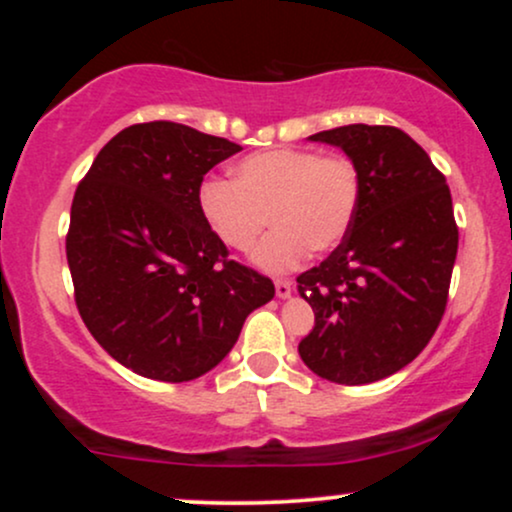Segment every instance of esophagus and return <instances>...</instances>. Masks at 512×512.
Listing matches in <instances>:
<instances>
[{
	"mask_svg": "<svg viewBox=\"0 0 512 512\" xmlns=\"http://www.w3.org/2000/svg\"><path fill=\"white\" fill-rule=\"evenodd\" d=\"M274 289H276V296H279V298H289L291 291H293V281H289V279H276L274 281Z\"/></svg>",
	"mask_w": 512,
	"mask_h": 512,
	"instance_id": "esophagus-1",
	"label": "esophagus"
}]
</instances>
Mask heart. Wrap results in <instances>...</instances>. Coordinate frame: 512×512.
<instances>
[{"label":"heart","instance_id":"obj_1","mask_svg":"<svg viewBox=\"0 0 512 512\" xmlns=\"http://www.w3.org/2000/svg\"><path fill=\"white\" fill-rule=\"evenodd\" d=\"M199 214L231 250L248 252L267 231L255 262L267 272H289L308 252L337 250L354 226L361 175L349 156L308 149H272L240 158L233 182L211 178L199 187Z\"/></svg>","mask_w":512,"mask_h":512}]
</instances>
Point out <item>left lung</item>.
Returning <instances> with one entry per match:
<instances>
[{
    "label": "left lung",
    "mask_w": 512,
    "mask_h": 512,
    "mask_svg": "<svg viewBox=\"0 0 512 512\" xmlns=\"http://www.w3.org/2000/svg\"><path fill=\"white\" fill-rule=\"evenodd\" d=\"M310 139L356 163L361 204L344 243L296 279L315 313L298 354L332 383H375L414 361L443 320L460 240L450 187L397 127L346 125Z\"/></svg>",
    "instance_id": "8db88e82"
}]
</instances>
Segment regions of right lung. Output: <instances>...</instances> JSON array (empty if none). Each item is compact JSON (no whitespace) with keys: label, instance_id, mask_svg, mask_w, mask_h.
<instances>
[{"label":"right lung","instance_id":"right-lung-1","mask_svg":"<svg viewBox=\"0 0 512 512\" xmlns=\"http://www.w3.org/2000/svg\"><path fill=\"white\" fill-rule=\"evenodd\" d=\"M240 146L178 122L122 129L72 202L67 262L81 320L117 363L163 383L204 375L274 298L269 276L228 260L199 214L204 175Z\"/></svg>","mask_w":512,"mask_h":512}]
</instances>
